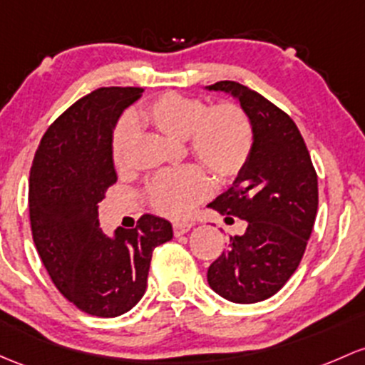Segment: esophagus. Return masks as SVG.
I'll list each match as a JSON object with an SVG mask.
<instances>
[{"label":"esophagus","mask_w":365,"mask_h":365,"mask_svg":"<svg viewBox=\"0 0 365 365\" xmlns=\"http://www.w3.org/2000/svg\"><path fill=\"white\" fill-rule=\"evenodd\" d=\"M190 229H192V222H182V224L173 225V232H175V236H182V234L189 232Z\"/></svg>","instance_id":"34e87169"}]
</instances>
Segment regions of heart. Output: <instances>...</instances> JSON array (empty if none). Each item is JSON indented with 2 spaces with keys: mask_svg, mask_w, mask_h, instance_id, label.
Segmentation results:
<instances>
[{
  "mask_svg": "<svg viewBox=\"0 0 365 365\" xmlns=\"http://www.w3.org/2000/svg\"><path fill=\"white\" fill-rule=\"evenodd\" d=\"M205 103L180 92H164L143 106L133 120L150 125L173 140H185L190 155L217 182H229L237 176L252 153L253 129L250 118L234 103H218L206 110ZM136 125L122 118L112 134V159L124 168L131 150ZM205 173L195 166L160 171L150 180L147 197L157 213L170 218H183L192 212L195 202L208 194Z\"/></svg>",
  "mask_w": 365,
  "mask_h": 365,
  "instance_id": "b5f03b06",
  "label": "heart"
}]
</instances>
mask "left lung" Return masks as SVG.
I'll return each instance as SVG.
<instances>
[{"label":"left lung","instance_id":"8db88e82","mask_svg":"<svg viewBox=\"0 0 365 365\" xmlns=\"http://www.w3.org/2000/svg\"><path fill=\"white\" fill-rule=\"evenodd\" d=\"M240 101L250 118L248 163L208 208L247 222L243 236L208 267L210 287L224 299L252 304L274 295L295 273L312 236L318 210V180L297 125L259 92L222 80L206 87Z\"/></svg>","mask_w":365,"mask_h":365}]
</instances>
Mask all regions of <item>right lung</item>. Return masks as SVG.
<instances>
[{
  "mask_svg": "<svg viewBox=\"0 0 365 365\" xmlns=\"http://www.w3.org/2000/svg\"><path fill=\"white\" fill-rule=\"evenodd\" d=\"M140 87H101L71 105L41 138L29 175L33 241L61 294L82 312L112 318L147 289L153 248L173 237L168 220L143 215L113 237L99 229L98 205L117 182L112 134Z\"/></svg>",
  "mask_w": 365,
  "mask_h": 365,
  "instance_id": "obj_1",
  "label": "right lung"
}]
</instances>
